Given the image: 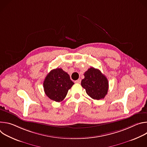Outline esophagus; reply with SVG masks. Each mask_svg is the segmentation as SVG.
Returning <instances> with one entry per match:
<instances>
[{
	"instance_id": "obj_1",
	"label": "esophagus",
	"mask_w": 147,
	"mask_h": 147,
	"mask_svg": "<svg viewBox=\"0 0 147 147\" xmlns=\"http://www.w3.org/2000/svg\"><path fill=\"white\" fill-rule=\"evenodd\" d=\"M75 82L76 83H80L81 82V79H78L77 80H76V81H75Z\"/></svg>"
}]
</instances>
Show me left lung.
<instances>
[{
  "label": "left lung",
  "mask_w": 147,
  "mask_h": 147,
  "mask_svg": "<svg viewBox=\"0 0 147 147\" xmlns=\"http://www.w3.org/2000/svg\"><path fill=\"white\" fill-rule=\"evenodd\" d=\"M81 84L91 98L96 100L103 99L109 88L107 78L99 70L92 67L85 72Z\"/></svg>",
  "instance_id": "8db88e82"
}]
</instances>
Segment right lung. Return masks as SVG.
Listing matches in <instances>:
<instances>
[{"label": "right lung", "mask_w": 147, "mask_h": 147, "mask_svg": "<svg viewBox=\"0 0 147 147\" xmlns=\"http://www.w3.org/2000/svg\"><path fill=\"white\" fill-rule=\"evenodd\" d=\"M73 84L69 75L60 68L51 70L47 74L43 84L47 96L58 102L65 98L69 90Z\"/></svg>", "instance_id": "1"}]
</instances>
